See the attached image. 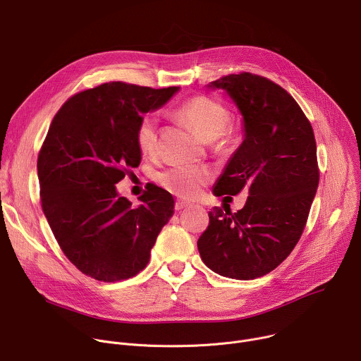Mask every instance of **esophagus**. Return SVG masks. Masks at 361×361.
<instances>
[{"mask_svg":"<svg viewBox=\"0 0 361 361\" xmlns=\"http://www.w3.org/2000/svg\"><path fill=\"white\" fill-rule=\"evenodd\" d=\"M189 207H192V204H189V202H185V201H176V204H175V209L176 211H180V209H185V208H189Z\"/></svg>","mask_w":361,"mask_h":361,"instance_id":"34e87169","label":"esophagus"}]
</instances>
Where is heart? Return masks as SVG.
I'll return each instance as SVG.
<instances>
[{"mask_svg": "<svg viewBox=\"0 0 361 361\" xmlns=\"http://www.w3.org/2000/svg\"><path fill=\"white\" fill-rule=\"evenodd\" d=\"M178 116L197 135V137L212 143L219 139V145L225 146L232 133L228 123L226 107L208 96H195L186 100L179 109ZM136 143L143 154H152L157 147V120L154 116H145L136 129ZM211 179V173L205 168L176 166L159 176V182L168 190L182 197H193Z\"/></svg>", "mask_w": 361, "mask_h": 361, "instance_id": "obj_1", "label": "heart"}]
</instances>
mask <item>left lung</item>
I'll return each instance as SVG.
<instances>
[{"label": "left lung", "mask_w": 361, "mask_h": 361, "mask_svg": "<svg viewBox=\"0 0 361 361\" xmlns=\"http://www.w3.org/2000/svg\"><path fill=\"white\" fill-rule=\"evenodd\" d=\"M224 90L243 116L244 140L214 185V195H250L232 214L209 212L197 239L202 261L214 272L254 279L281 264L304 231L318 188L312 128L281 86L251 73L229 74L208 85Z\"/></svg>", "instance_id": "left-lung-1"}]
</instances>
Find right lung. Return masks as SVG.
I'll use <instances>...</instances> for the list:
<instances>
[{
    "instance_id": "1",
    "label": "right lung",
    "mask_w": 361,
    "mask_h": 361,
    "mask_svg": "<svg viewBox=\"0 0 361 361\" xmlns=\"http://www.w3.org/2000/svg\"><path fill=\"white\" fill-rule=\"evenodd\" d=\"M178 92L104 83L70 97L53 118L37 160L43 212L64 255L97 281L145 269L173 215L168 190L152 185L133 207L116 183L140 165L136 129L143 114Z\"/></svg>"
}]
</instances>
